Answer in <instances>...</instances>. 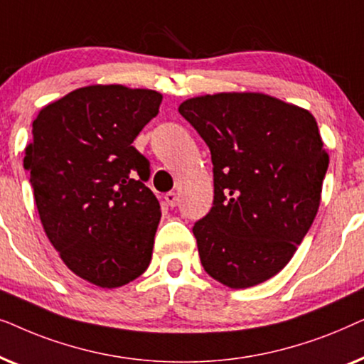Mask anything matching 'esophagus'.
I'll return each instance as SVG.
<instances>
[{
	"mask_svg": "<svg viewBox=\"0 0 364 364\" xmlns=\"http://www.w3.org/2000/svg\"><path fill=\"white\" fill-rule=\"evenodd\" d=\"M164 198H166V203L168 207H176L177 205V193L176 192H168V193H166V196H164Z\"/></svg>",
	"mask_w": 364,
	"mask_h": 364,
	"instance_id": "1",
	"label": "esophagus"
}]
</instances>
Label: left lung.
<instances>
[{"label":"left lung","instance_id":"8db88e82","mask_svg":"<svg viewBox=\"0 0 364 364\" xmlns=\"http://www.w3.org/2000/svg\"><path fill=\"white\" fill-rule=\"evenodd\" d=\"M178 112L212 154L213 207L193 225L203 270L233 290L270 280L320 207L330 156L316 119L248 91L191 97Z\"/></svg>","mask_w":364,"mask_h":364}]
</instances>
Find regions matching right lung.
I'll use <instances>...</instances> for the list:
<instances>
[{"mask_svg": "<svg viewBox=\"0 0 364 364\" xmlns=\"http://www.w3.org/2000/svg\"><path fill=\"white\" fill-rule=\"evenodd\" d=\"M162 94L122 84L74 89L44 106L24 149L43 228L74 275L119 288L147 270L161 205L132 146Z\"/></svg>", "mask_w": 364, "mask_h": 364, "instance_id": "right-lung-1", "label": "right lung"}]
</instances>
